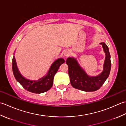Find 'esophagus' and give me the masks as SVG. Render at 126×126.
<instances>
[{"mask_svg":"<svg viewBox=\"0 0 126 126\" xmlns=\"http://www.w3.org/2000/svg\"><path fill=\"white\" fill-rule=\"evenodd\" d=\"M70 53H69V52H66V53H65V55L66 56H68L69 55H70Z\"/></svg>","mask_w":126,"mask_h":126,"instance_id":"obj_1","label":"esophagus"}]
</instances>
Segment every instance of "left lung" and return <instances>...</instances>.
<instances>
[{
  "label": "left lung",
  "instance_id": "1",
  "mask_svg": "<svg viewBox=\"0 0 126 126\" xmlns=\"http://www.w3.org/2000/svg\"><path fill=\"white\" fill-rule=\"evenodd\" d=\"M100 44L102 45L106 53V58L103 66V71L98 76L92 77L88 76L73 58H68L66 60V63L68 66V72L71 84L74 88L86 92L96 91L101 88L108 77L111 68L109 49L104 42H101Z\"/></svg>",
  "mask_w": 126,
  "mask_h": 126
}]
</instances>
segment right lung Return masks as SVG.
Segmentation results:
<instances>
[{
  "label": "right lung",
  "mask_w": 126,
  "mask_h": 126,
  "mask_svg": "<svg viewBox=\"0 0 126 126\" xmlns=\"http://www.w3.org/2000/svg\"><path fill=\"white\" fill-rule=\"evenodd\" d=\"M65 62L63 59H59L51 66L48 74L37 81L27 80L23 77L18 70L15 56L12 58V71L16 80L27 91L35 94L43 93L49 90L53 85L54 75L61 64Z\"/></svg>",
  "instance_id": "right-lung-1"
}]
</instances>
